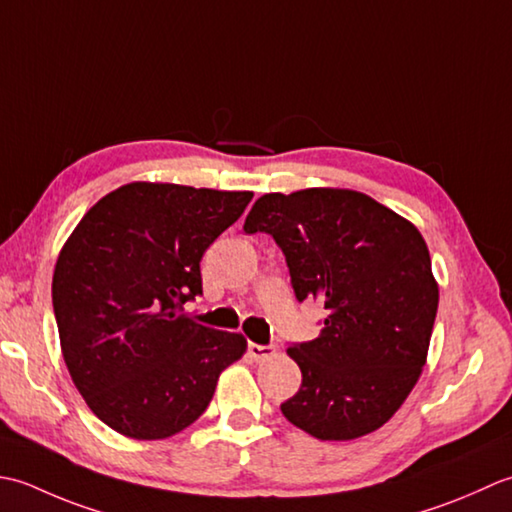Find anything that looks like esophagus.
Here are the masks:
<instances>
[{
  "label": "esophagus",
  "instance_id": "obj_1",
  "mask_svg": "<svg viewBox=\"0 0 512 512\" xmlns=\"http://www.w3.org/2000/svg\"><path fill=\"white\" fill-rule=\"evenodd\" d=\"M247 353L252 356L256 362H263L271 356H276V347L274 344H256V342H249L247 344Z\"/></svg>",
  "mask_w": 512,
  "mask_h": 512
}]
</instances>
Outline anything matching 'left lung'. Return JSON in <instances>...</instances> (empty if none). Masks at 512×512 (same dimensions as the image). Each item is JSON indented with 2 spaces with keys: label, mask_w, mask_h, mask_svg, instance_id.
<instances>
[{
  "label": "left lung",
  "mask_w": 512,
  "mask_h": 512,
  "mask_svg": "<svg viewBox=\"0 0 512 512\" xmlns=\"http://www.w3.org/2000/svg\"><path fill=\"white\" fill-rule=\"evenodd\" d=\"M243 229L283 249L298 302L327 309L320 336L287 349L302 384L280 411L318 440L378 431L429 353L440 291L422 234L371 196L336 187L260 196Z\"/></svg>",
  "instance_id": "obj_1"
}]
</instances>
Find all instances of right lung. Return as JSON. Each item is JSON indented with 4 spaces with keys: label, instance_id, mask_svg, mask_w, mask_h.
I'll return each mask as SVG.
<instances>
[{
    "label": "right lung",
    "instance_id": "1",
    "mask_svg": "<svg viewBox=\"0 0 512 512\" xmlns=\"http://www.w3.org/2000/svg\"><path fill=\"white\" fill-rule=\"evenodd\" d=\"M252 192L128 183L81 218L52 274L61 353L103 424L165 440L196 422L218 375L241 360V333L183 311L203 294L205 249L234 225Z\"/></svg>",
    "mask_w": 512,
    "mask_h": 512
}]
</instances>
